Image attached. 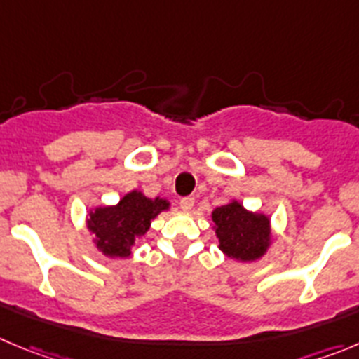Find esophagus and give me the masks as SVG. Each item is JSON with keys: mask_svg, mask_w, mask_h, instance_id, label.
<instances>
[{"mask_svg": "<svg viewBox=\"0 0 359 359\" xmlns=\"http://www.w3.org/2000/svg\"><path fill=\"white\" fill-rule=\"evenodd\" d=\"M193 205H195V198H191V196H186V198L180 200V209L186 210V212H189L193 209Z\"/></svg>", "mask_w": 359, "mask_h": 359, "instance_id": "34e87169", "label": "esophagus"}]
</instances>
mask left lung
I'll use <instances>...</instances> for the list:
<instances>
[{"label":"left lung","mask_w":359,"mask_h":359,"mask_svg":"<svg viewBox=\"0 0 359 359\" xmlns=\"http://www.w3.org/2000/svg\"><path fill=\"white\" fill-rule=\"evenodd\" d=\"M212 221L219 239V250L230 259L253 262L269 248V217L266 214L250 212L237 200L216 207L212 210Z\"/></svg>","instance_id":"1"}]
</instances>
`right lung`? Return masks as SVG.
I'll list each match as a JSON object with an SVG mask.
<instances>
[{
    "instance_id": "right-lung-1",
    "label": "right lung",
    "mask_w": 359,
    "mask_h": 359,
    "mask_svg": "<svg viewBox=\"0 0 359 359\" xmlns=\"http://www.w3.org/2000/svg\"><path fill=\"white\" fill-rule=\"evenodd\" d=\"M170 209L164 198H147L140 191H130L116 205L90 210L86 226L95 236L97 250L111 259H127L134 241L145 236L150 221Z\"/></svg>"
}]
</instances>
